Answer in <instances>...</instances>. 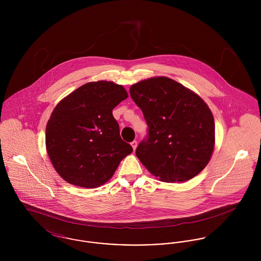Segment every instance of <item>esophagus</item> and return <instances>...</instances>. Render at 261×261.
Returning a JSON list of instances; mask_svg holds the SVG:
<instances>
[{
  "label": "esophagus",
  "mask_w": 261,
  "mask_h": 261,
  "mask_svg": "<svg viewBox=\"0 0 261 261\" xmlns=\"http://www.w3.org/2000/svg\"><path fill=\"white\" fill-rule=\"evenodd\" d=\"M131 146H132V148H133V149L135 150V149H136L137 148V141H135V140H134L133 142H131Z\"/></svg>",
  "instance_id": "obj_1"
}]
</instances>
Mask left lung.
<instances>
[{
    "mask_svg": "<svg viewBox=\"0 0 261 261\" xmlns=\"http://www.w3.org/2000/svg\"><path fill=\"white\" fill-rule=\"evenodd\" d=\"M148 124L136 155L164 182H185L207 165L215 142L214 118L197 94L167 77H153L130 88Z\"/></svg>",
    "mask_w": 261,
    "mask_h": 261,
    "instance_id": "1",
    "label": "left lung"
}]
</instances>
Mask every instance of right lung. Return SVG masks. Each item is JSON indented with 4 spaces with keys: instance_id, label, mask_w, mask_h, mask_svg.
I'll return each mask as SVG.
<instances>
[{
    "instance_id": "right-lung-1",
    "label": "right lung",
    "mask_w": 261,
    "mask_h": 261,
    "mask_svg": "<svg viewBox=\"0 0 261 261\" xmlns=\"http://www.w3.org/2000/svg\"><path fill=\"white\" fill-rule=\"evenodd\" d=\"M128 94L113 82H90L61 100L46 127V148L66 182L97 188L110 180L133 149L119 133L112 110Z\"/></svg>"
}]
</instances>
